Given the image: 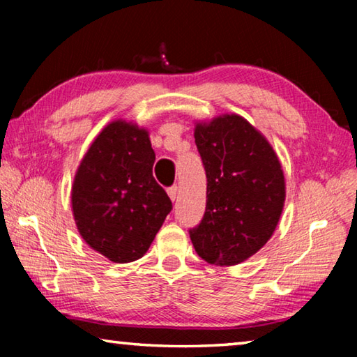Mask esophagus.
Returning a JSON list of instances; mask_svg holds the SVG:
<instances>
[{"label": "esophagus", "instance_id": "obj_1", "mask_svg": "<svg viewBox=\"0 0 357 357\" xmlns=\"http://www.w3.org/2000/svg\"><path fill=\"white\" fill-rule=\"evenodd\" d=\"M167 192H168V197H170V200H172V202L176 200V195H178V187H176V185L170 187V189H168Z\"/></svg>", "mask_w": 357, "mask_h": 357}]
</instances>
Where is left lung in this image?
Segmentation results:
<instances>
[{
    "label": "left lung",
    "mask_w": 357,
    "mask_h": 357,
    "mask_svg": "<svg viewBox=\"0 0 357 357\" xmlns=\"http://www.w3.org/2000/svg\"><path fill=\"white\" fill-rule=\"evenodd\" d=\"M206 172V211L190 239L209 264L234 266L261 249L275 231L285 203L279 157L249 121L220 114L195 124Z\"/></svg>",
    "instance_id": "left-lung-1"
}]
</instances>
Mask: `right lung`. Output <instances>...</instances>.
I'll use <instances>...</instances> for the list:
<instances>
[{"instance_id":"right-lung-1","label":"right lung","mask_w":357,"mask_h":357,"mask_svg":"<svg viewBox=\"0 0 357 357\" xmlns=\"http://www.w3.org/2000/svg\"><path fill=\"white\" fill-rule=\"evenodd\" d=\"M149 132L114 119L94 138L72 184V214L80 236L113 263H130L148 252L172 211L155 183Z\"/></svg>"}]
</instances>
